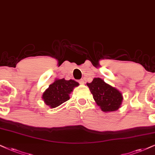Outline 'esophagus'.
Masks as SVG:
<instances>
[{"label": "esophagus", "instance_id": "obj_1", "mask_svg": "<svg viewBox=\"0 0 155 155\" xmlns=\"http://www.w3.org/2000/svg\"><path fill=\"white\" fill-rule=\"evenodd\" d=\"M79 84H84V79H80L79 81Z\"/></svg>", "mask_w": 155, "mask_h": 155}]
</instances>
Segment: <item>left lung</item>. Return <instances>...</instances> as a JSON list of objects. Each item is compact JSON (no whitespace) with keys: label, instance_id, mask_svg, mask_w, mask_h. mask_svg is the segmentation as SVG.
Returning <instances> with one entry per match:
<instances>
[{"label":"left lung","instance_id":"1","mask_svg":"<svg viewBox=\"0 0 155 155\" xmlns=\"http://www.w3.org/2000/svg\"><path fill=\"white\" fill-rule=\"evenodd\" d=\"M97 104L104 112L115 111L121 107L122 94L118 89L107 84L101 78H94L91 83H87Z\"/></svg>","mask_w":155,"mask_h":155}]
</instances>
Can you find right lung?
<instances>
[{
    "label": "right lung",
    "instance_id": "1",
    "mask_svg": "<svg viewBox=\"0 0 155 155\" xmlns=\"http://www.w3.org/2000/svg\"><path fill=\"white\" fill-rule=\"evenodd\" d=\"M79 85L74 80L56 79L54 82L43 93L42 99L50 108H56L70 99L69 94Z\"/></svg>",
    "mask_w": 155,
    "mask_h": 155
}]
</instances>
